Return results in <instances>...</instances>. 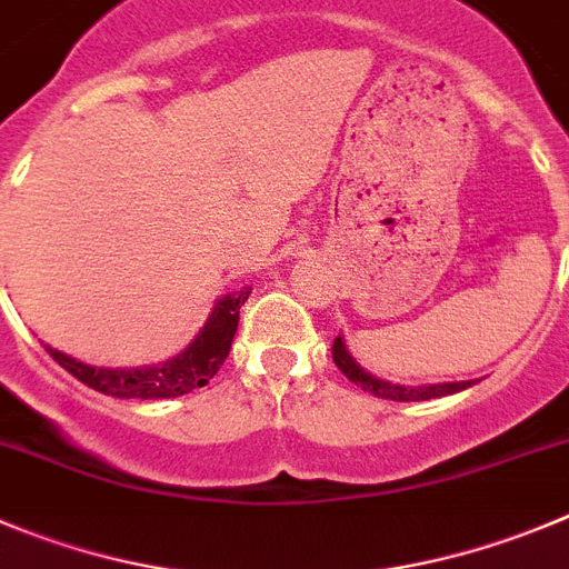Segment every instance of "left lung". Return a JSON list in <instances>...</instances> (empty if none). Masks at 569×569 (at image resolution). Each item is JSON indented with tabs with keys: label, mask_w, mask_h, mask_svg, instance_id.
Returning <instances> with one entry per match:
<instances>
[{
	"label": "left lung",
	"mask_w": 569,
	"mask_h": 569,
	"mask_svg": "<svg viewBox=\"0 0 569 569\" xmlns=\"http://www.w3.org/2000/svg\"><path fill=\"white\" fill-rule=\"evenodd\" d=\"M332 360H335V366H338V369L343 371L351 382H355V386L362 388V391L375 393V397H380V399H393V402H425V399L450 397V393L467 391V388L475 386V380L432 382V386H393V382L377 380L375 375H369V371H362L360 366H357V360L349 355V349H346V343L340 335L335 338V343H332Z\"/></svg>",
	"instance_id": "obj_1"
}]
</instances>
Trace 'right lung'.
<instances>
[{"instance_id": "right-lung-1", "label": "right lung", "mask_w": 569, "mask_h": 569, "mask_svg": "<svg viewBox=\"0 0 569 569\" xmlns=\"http://www.w3.org/2000/svg\"><path fill=\"white\" fill-rule=\"evenodd\" d=\"M251 288H242L237 293L223 296L214 305L212 316L203 323L192 343L181 351V355L170 357L159 366H142V369H97V366H86V362L74 360V357L63 355V351L52 349V360L67 369L69 375L78 377L83 386L94 388V391L106 393V397L117 399H172L183 397V393L203 388L214 375L220 371L223 360L229 357L231 340H234L237 321H240V307L248 301Z\"/></svg>"}]
</instances>
